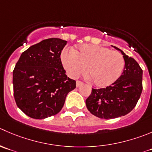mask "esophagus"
<instances>
[{"instance_id":"esophagus-1","label":"esophagus","mask_w":152,"mask_h":152,"mask_svg":"<svg viewBox=\"0 0 152 152\" xmlns=\"http://www.w3.org/2000/svg\"><path fill=\"white\" fill-rule=\"evenodd\" d=\"M82 85H83V82H80V81H77L76 82V87H79Z\"/></svg>"}]
</instances>
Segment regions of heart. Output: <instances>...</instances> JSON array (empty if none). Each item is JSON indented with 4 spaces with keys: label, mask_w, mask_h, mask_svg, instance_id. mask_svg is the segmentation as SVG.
Instances as JSON below:
<instances>
[{
    "label": "heart",
    "mask_w": 152,
    "mask_h": 152,
    "mask_svg": "<svg viewBox=\"0 0 152 152\" xmlns=\"http://www.w3.org/2000/svg\"><path fill=\"white\" fill-rule=\"evenodd\" d=\"M63 65L70 76L85 74L98 87H106L118 79L123 73L125 60L117 51L94 45H82L77 50L64 51L61 56Z\"/></svg>",
    "instance_id": "1"
}]
</instances>
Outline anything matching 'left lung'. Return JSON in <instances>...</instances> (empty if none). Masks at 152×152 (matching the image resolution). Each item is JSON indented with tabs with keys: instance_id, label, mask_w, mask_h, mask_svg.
Wrapping results in <instances>:
<instances>
[{
	"instance_id": "left-lung-1",
	"label": "left lung",
	"mask_w": 152,
	"mask_h": 152,
	"mask_svg": "<svg viewBox=\"0 0 152 152\" xmlns=\"http://www.w3.org/2000/svg\"><path fill=\"white\" fill-rule=\"evenodd\" d=\"M121 52L125 60L123 73L116 82L104 88H92L86 106L93 115L101 119H114L125 116L136 106L142 91V70L132 57Z\"/></svg>"
}]
</instances>
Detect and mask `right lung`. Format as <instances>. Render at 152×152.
Here are the masks:
<instances>
[{"mask_svg": "<svg viewBox=\"0 0 152 152\" xmlns=\"http://www.w3.org/2000/svg\"><path fill=\"white\" fill-rule=\"evenodd\" d=\"M67 42L45 39L22 53L13 70V91L18 107L33 119L58 113L76 81L67 77L61 61Z\"/></svg>", "mask_w": 152, "mask_h": 152, "instance_id": "add662e5", "label": "right lung"}]
</instances>
